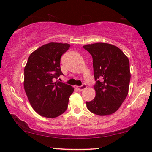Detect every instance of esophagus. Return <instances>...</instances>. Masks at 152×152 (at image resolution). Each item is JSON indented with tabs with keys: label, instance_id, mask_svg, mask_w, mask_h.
<instances>
[{
	"label": "esophagus",
	"instance_id": "1",
	"mask_svg": "<svg viewBox=\"0 0 152 152\" xmlns=\"http://www.w3.org/2000/svg\"><path fill=\"white\" fill-rule=\"evenodd\" d=\"M87 88V86H86V84H84L83 85H82V86H78V89L79 90V91H83V90H84V89H86Z\"/></svg>",
	"mask_w": 152,
	"mask_h": 152
}]
</instances>
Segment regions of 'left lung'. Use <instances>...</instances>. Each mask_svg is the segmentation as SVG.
Instances as JSON below:
<instances>
[{
  "label": "left lung",
  "mask_w": 152,
  "mask_h": 152,
  "mask_svg": "<svg viewBox=\"0 0 152 152\" xmlns=\"http://www.w3.org/2000/svg\"><path fill=\"white\" fill-rule=\"evenodd\" d=\"M93 59L96 96L86 102L90 111L107 116L119 109L127 97L131 78L129 61L117 46L107 43L84 45Z\"/></svg>",
  "instance_id": "1"
}]
</instances>
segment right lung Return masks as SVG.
I'll return each instance as SVG.
<instances>
[{"instance_id": "1", "label": "right lung", "mask_w": 152, "mask_h": 152, "mask_svg": "<svg viewBox=\"0 0 152 152\" xmlns=\"http://www.w3.org/2000/svg\"><path fill=\"white\" fill-rule=\"evenodd\" d=\"M70 47L68 43L51 42L31 53L24 70V89L35 112L41 116L56 118L66 111L70 85L53 82L61 74L60 58Z\"/></svg>"}]
</instances>
